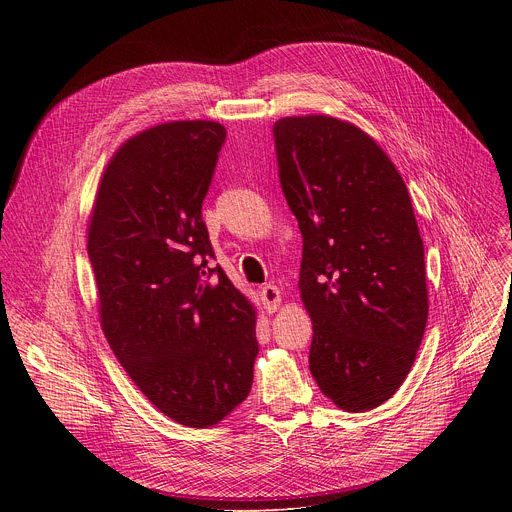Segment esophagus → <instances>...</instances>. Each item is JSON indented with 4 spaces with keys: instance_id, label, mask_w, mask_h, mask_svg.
Segmentation results:
<instances>
[{
    "instance_id": "esophagus-1",
    "label": "esophagus",
    "mask_w": 512,
    "mask_h": 512,
    "mask_svg": "<svg viewBox=\"0 0 512 512\" xmlns=\"http://www.w3.org/2000/svg\"><path fill=\"white\" fill-rule=\"evenodd\" d=\"M261 301H263V305H265L267 311L274 313V311L280 307V303H282V292H280V288L274 286V284L263 286V288H261Z\"/></svg>"
}]
</instances>
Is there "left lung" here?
<instances>
[{
  "label": "left lung",
  "instance_id": "obj_1",
  "mask_svg": "<svg viewBox=\"0 0 512 512\" xmlns=\"http://www.w3.org/2000/svg\"><path fill=\"white\" fill-rule=\"evenodd\" d=\"M274 141L303 234L311 375L340 409L371 411L405 382L427 324L423 240L407 184L351 122L282 118Z\"/></svg>",
  "mask_w": 512,
  "mask_h": 512
}]
</instances>
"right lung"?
I'll return each mask as SVG.
<instances>
[{
  "label": "right lung",
  "instance_id": "add662e5",
  "mask_svg": "<svg viewBox=\"0 0 512 512\" xmlns=\"http://www.w3.org/2000/svg\"><path fill=\"white\" fill-rule=\"evenodd\" d=\"M226 141L209 120L153 126L107 164L89 224L103 334L170 419L220 423L251 392L255 309L215 259L203 199ZM213 275L214 282L208 278Z\"/></svg>",
  "mask_w": 512,
  "mask_h": 512
}]
</instances>
